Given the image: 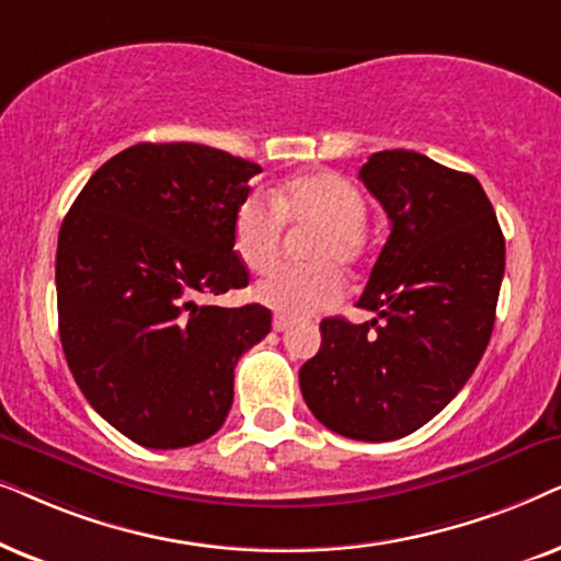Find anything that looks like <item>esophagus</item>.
<instances>
[{
    "instance_id": "1",
    "label": "esophagus",
    "mask_w": 561,
    "mask_h": 561,
    "mask_svg": "<svg viewBox=\"0 0 561 561\" xmlns=\"http://www.w3.org/2000/svg\"><path fill=\"white\" fill-rule=\"evenodd\" d=\"M289 325H293V320H289L287 316H274V320H272V328H274V331H287V328Z\"/></svg>"
}]
</instances>
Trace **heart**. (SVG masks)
I'll use <instances>...</instances> for the list:
<instances>
[{"label": "heart", "instance_id": "heart-1", "mask_svg": "<svg viewBox=\"0 0 561 561\" xmlns=\"http://www.w3.org/2000/svg\"><path fill=\"white\" fill-rule=\"evenodd\" d=\"M274 205L261 194H249L233 215V251L251 272H266L279 256L282 222L289 228H312L302 241L310 264L276 266L264 276L253 297L282 316L308 318L333 308L343 297L339 264H356L364 253L367 203L346 176L312 171L289 179L274 192Z\"/></svg>", "mask_w": 561, "mask_h": 561}]
</instances>
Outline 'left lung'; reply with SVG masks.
I'll return each instance as SVG.
<instances>
[{
    "label": "left lung",
    "instance_id": "1",
    "mask_svg": "<svg viewBox=\"0 0 561 561\" xmlns=\"http://www.w3.org/2000/svg\"><path fill=\"white\" fill-rule=\"evenodd\" d=\"M390 218L358 308L369 323H320L300 369L302 398L325 428L394 442L438 415L490 343L505 238L472 174L415 151H379L358 171Z\"/></svg>",
    "mask_w": 561,
    "mask_h": 561
}]
</instances>
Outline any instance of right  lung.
<instances>
[{
  "label": "right lung",
  "mask_w": 561,
  "mask_h": 561,
  "mask_svg": "<svg viewBox=\"0 0 561 561\" xmlns=\"http://www.w3.org/2000/svg\"><path fill=\"white\" fill-rule=\"evenodd\" d=\"M259 163L199 144H138L94 171L56 251L58 333L96 413L146 449L210 438L233 369L272 331L264 305L203 297L249 285L236 207Z\"/></svg>",
  "instance_id": "obj_1"
}]
</instances>
